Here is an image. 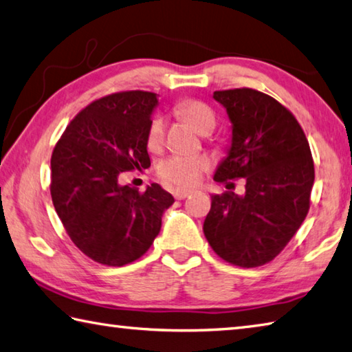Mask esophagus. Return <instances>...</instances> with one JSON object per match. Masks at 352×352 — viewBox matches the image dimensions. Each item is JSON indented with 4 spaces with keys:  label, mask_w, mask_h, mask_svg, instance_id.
Returning a JSON list of instances; mask_svg holds the SVG:
<instances>
[{
    "label": "esophagus",
    "mask_w": 352,
    "mask_h": 352,
    "mask_svg": "<svg viewBox=\"0 0 352 352\" xmlns=\"http://www.w3.org/2000/svg\"><path fill=\"white\" fill-rule=\"evenodd\" d=\"M190 194H192V190L190 189H175L174 190V197L177 198V200H183V198L189 197Z\"/></svg>",
    "instance_id": "1"
}]
</instances>
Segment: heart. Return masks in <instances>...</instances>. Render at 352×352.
<instances>
[{
  "mask_svg": "<svg viewBox=\"0 0 352 352\" xmlns=\"http://www.w3.org/2000/svg\"><path fill=\"white\" fill-rule=\"evenodd\" d=\"M177 113L194 127L197 132L206 133L212 132L217 124L214 111L201 101H186L178 106ZM164 144V121L155 118L152 121L148 131V148L152 152H157ZM209 160L204 155H172L164 160L160 166L158 174L168 183L177 186H192L208 169Z\"/></svg>",
  "mask_w": 352,
  "mask_h": 352,
  "instance_id": "1",
  "label": "heart"
}]
</instances>
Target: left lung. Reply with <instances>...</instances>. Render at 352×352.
<instances>
[{
    "label": "left lung",
    "instance_id": "left-lung-1",
    "mask_svg": "<svg viewBox=\"0 0 352 352\" xmlns=\"http://www.w3.org/2000/svg\"><path fill=\"white\" fill-rule=\"evenodd\" d=\"M232 124L214 180L245 178L246 192L210 197L204 237L223 260L255 267L283 251L309 210L314 163L302 126L285 106L254 89L214 92Z\"/></svg>",
    "mask_w": 352,
    "mask_h": 352
}]
</instances>
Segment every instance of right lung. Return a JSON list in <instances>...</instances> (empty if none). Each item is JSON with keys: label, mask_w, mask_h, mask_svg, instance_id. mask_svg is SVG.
I'll list each match as a JSON object with an SVG mask.
<instances>
[{"label": "right lung", "mask_w": 352, "mask_h": 352, "mask_svg": "<svg viewBox=\"0 0 352 352\" xmlns=\"http://www.w3.org/2000/svg\"><path fill=\"white\" fill-rule=\"evenodd\" d=\"M157 94L107 95L66 127L50 160V195L70 240L106 266L132 263L148 251L174 197L152 183L144 192L120 184L126 170L151 166L148 131Z\"/></svg>", "instance_id": "add662e5"}]
</instances>
